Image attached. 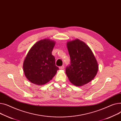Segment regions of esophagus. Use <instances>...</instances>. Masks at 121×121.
Returning a JSON list of instances; mask_svg holds the SVG:
<instances>
[{"mask_svg":"<svg viewBox=\"0 0 121 121\" xmlns=\"http://www.w3.org/2000/svg\"><path fill=\"white\" fill-rule=\"evenodd\" d=\"M59 68H60V69H64V68H65V66H64V65H63V66H60V67H59Z\"/></svg>","mask_w":121,"mask_h":121,"instance_id":"1","label":"esophagus"}]
</instances>
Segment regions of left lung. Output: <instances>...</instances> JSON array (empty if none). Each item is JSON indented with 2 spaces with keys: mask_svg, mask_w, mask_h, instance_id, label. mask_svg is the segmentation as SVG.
Returning <instances> with one entry per match:
<instances>
[{
  "mask_svg": "<svg viewBox=\"0 0 121 121\" xmlns=\"http://www.w3.org/2000/svg\"><path fill=\"white\" fill-rule=\"evenodd\" d=\"M67 47L71 62L66 67L65 73L69 81L77 86L88 83L95 78L99 68L93 52L79 39L68 41Z\"/></svg>",
  "mask_w": 121,
  "mask_h": 121,
  "instance_id": "obj_1",
  "label": "left lung"
}]
</instances>
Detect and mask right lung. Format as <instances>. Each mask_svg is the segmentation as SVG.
<instances>
[{"label": "right lung", "mask_w": 121, "mask_h": 121, "mask_svg": "<svg viewBox=\"0 0 121 121\" xmlns=\"http://www.w3.org/2000/svg\"><path fill=\"white\" fill-rule=\"evenodd\" d=\"M55 41L50 39L39 40L31 48L23 64L27 79L38 86L51 81L59 69L56 65L52 52Z\"/></svg>", "instance_id": "add662e5"}]
</instances>
